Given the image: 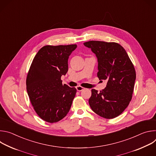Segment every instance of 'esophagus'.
<instances>
[{"instance_id":"34e87169","label":"esophagus","mask_w":156,"mask_h":156,"mask_svg":"<svg viewBox=\"0 0 156 156\" xmlns=\"http://www.w3.org/2000/svg\"><path fill=\"white\" fill-rule=\"evenodd\" d=\"M76 90L78 91H81L83 90H84V87H82L81 86H78L76 87Z\"/></svg>"}]
</instances>
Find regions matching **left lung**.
I'll use <instances>...</instances> for the list:
<instances>
[{
	"mask_svg": "<svg viewBox=\"0 0 156 156\" xmlns=\"http://www.w3.org/2000/svg\"><path fill=\"white\" fill-rule=\"evenodd\" d=\"M96 55L98 76L107 81L99 93L92 89L89 104L94 112L105 119L120 115L132 98L136 72L124 48L116 42L91 41L83 43Z\"/></svg>",
	"mask_w": 156,
	"mask_h": 156,
	"instance_id": "1",
	"label": "left lung"
}]
</instances>
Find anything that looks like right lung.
<instances>
[{
	"instance_id": "1",
	"label": "right lung",
	"mask_w": 156,
	"mask_h": 156,
	"mask_svg": "<svg viewBox=\"0 0 156 156\" xmlns=\"http://www.w3.org/2000/svg\"><path fill=\"white\" fill-rule=\"evenodd\" d=\"M76 44L45 46L35 55L27 78V90L39 117L49 123L64 118L70 109L76 90L62 84L68 60Z\"/></svg>"
}]
</instances>
